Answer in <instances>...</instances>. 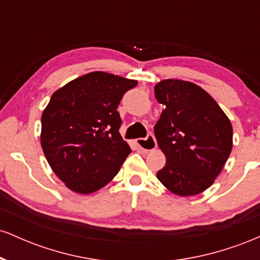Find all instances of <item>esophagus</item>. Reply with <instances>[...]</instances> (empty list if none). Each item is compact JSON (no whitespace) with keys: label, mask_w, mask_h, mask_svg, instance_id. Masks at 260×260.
<instances>
[{"label":"esophagus","mask_w":260,"mask_h":260,"mask_svg":"<svg viewBox=\"0 0 260 260\" xmlns=\"http://www.w3.org/2000/svg\"><path fill=\"white\" fill-rule=\"evenodd\" d=\"M138 147L144 151H150L156 148V139L154 138L153 134H149L147 138H140L137 140Z\"/></svg>","instance_id":"34e87169"}]
</instances>
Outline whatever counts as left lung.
Segmentation results:
<instances>
[{
  "mask_svg": "<svg viewBox=\"0 0 260 260\" xmlns=\"http://www.w3.org/2000/svg\"><path fill=\"white\" fill-rule=\"evenodd\" d=\"M155 98L165 105L154 127L166 164L156 174L169 190L196 196L211 184L232 150L231 122L216 101L194 83L161 80Z\"/></svg>",
  "mask_w": 260,
  "mask_h": 260,
  "instance_id": "8db88e82",
  "label": "left lung"
}]
</instances>
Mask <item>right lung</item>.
Listing matches in <instances>:
<instances>
[{"instance_id": "obj_1", "label": "right lung", "mask_w": 260, "mask_h": 260, "mask_svg": "<svg viewBox=\"0 0 260 260\" xmlns=\"http://www.w3.org/2000/svg\"><path fill=\"white\" fill-rule=\"evenodd\" d=\"M137 84L90 72L52 94L41 116V147L52 171L71 190L96 192L118 174L132 150L120 134L117 107Z\"/></svg>"}]
</instances>
